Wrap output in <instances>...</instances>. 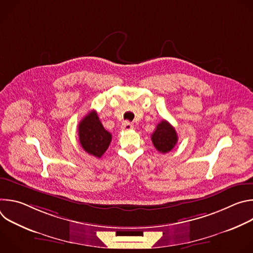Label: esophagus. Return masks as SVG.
Returning a JSON list of instances; mask_svg holds the SVG:
<instances>
[{"instance_id": "obj_1", "label": "esophagus", "mask_w": 253, "mask_h": 253, "mask_svg": "<svg viewBox=\"0 0 253 253\" xmlns=\"http://www.w3.org/2000/svg\"><path fill=\"white\" fill-rule=\"evenodd\" d=\"M133 124L132 123H130L129 121H125V122H123L122 123V125H121V129L122 130H124V131H129V130H132L133 129Z\"/></svg>"}]
</instances>
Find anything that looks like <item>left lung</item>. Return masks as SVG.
<instances>
[{
    "mask_svg": "<svg viewBox=\"0 0 253 253\" xmlns=\"http://www.w3.org/2000/svg\"><path fill=\"white\" fill-rule=\"evenodd\" d=\"M151 140L154 147L159 152L167 153L176 145L178 136L174 127L166 120H162L156 126V129L151 136Z\"/></svg>",
    "mask_w": 253,
    "mask_h": 253,
    "instance_id": "8db88e82",
    "label": "left lung"
}]
</instances>
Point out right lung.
I'll return each instance as SVG.
<instances>
[{"instance_id": "1", "label": "right lung", "mask_w": 253, "mask_h": 253, "mask_svg": "<svg viewBox=\"0 0 253 253\" xmlns=\"http://www.w3.org/2000/svg\"><path fill=\"white\" fill-rule=\"evenodd\" d=\"M79 141L89 154L100 158L110 145L112 135L105 130L96 111H91L79 123Z\"/></svg>"}]
</instances>
